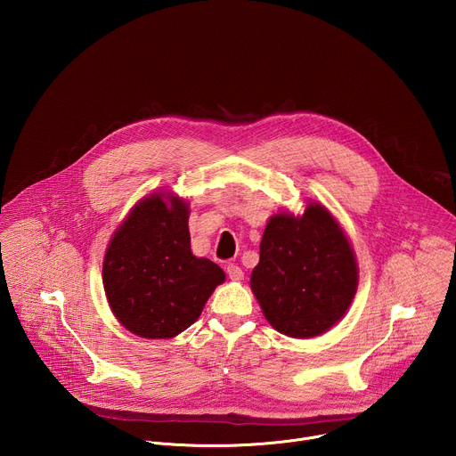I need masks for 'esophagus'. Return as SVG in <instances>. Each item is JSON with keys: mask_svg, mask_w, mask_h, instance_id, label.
I'll return each mask as SVG.
<instances>
[{"mask_svg": "<svg viewBox=\"0 0 456 456\" xmlns=\"http://www.w3.org/2000/svg\"><path fill=\"white\" fill-rule=\"evenodd\" d=\"M227 276L231 278V280H234V281H240V280H243V271L236 265V264H229L227 265Z\"/></svg>", "mask_w": 456, "mask_h": 456, "instance_id": "1", "label": "esophagus"}]
</instances>
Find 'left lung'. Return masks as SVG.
<instances>
[{"label": "left lung", "mask_w": 456, "mask_h": 456, "mask_svg": "<svg viewBox=\"0 0 456 456\" xmlns=\"http://www.w3.org/2000/svg\"><path fill=\"white\" fill-rule=\"evenodd\" d=\"M250 289L267 321L285 336L305 339L334 327L357 289L355 256L334 216L319 204L299 218L273 216Z\"/></svg>", "instance_id": "1"}]
</instances>
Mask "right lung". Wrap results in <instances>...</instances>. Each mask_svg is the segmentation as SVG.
Returning a JSON list of instances; mask_svg holds the SVG:
<instances>
[{
	"mask_svg": "<svg viewBox=\"0 0 456 456\" xmlns=\"http://www.w3.org/2000/svg\"><path fill=\"white\" fill-rule=\"evenodd\" d=\"M183 200L151 194L113 234L102 265L108 303L124 327L146 339L175 338L199 319L225 280L191 252Z\"/></svg>",
	"mask_w": 456,
	"mask_h": 456,
	"instance_id": "obj_1",
	"label": "right lung"
}]
</instances>
